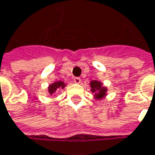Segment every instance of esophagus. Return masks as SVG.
I'll return each mask as SVG.
<instances>
[{"label":"esophagus","mask_w":155,"mask_h":155,"mask_svg":"<svg viewBox=\"0 0 155 155\" xmlns=\"http://www.w3.org/2000/svg\"><path fill=\"white\" fill-rule=\"evenodd\" d=\"M74 83H76V84H80V83H81V78L80 77L74 78Z\"/></svg>","instance_id":"1"}]
</instances>
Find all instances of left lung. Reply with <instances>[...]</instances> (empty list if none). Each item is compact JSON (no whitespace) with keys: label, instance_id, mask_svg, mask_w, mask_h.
<instances>
[{"label":"left lung","instance_id":"1","mask_svg":"<svg viewBox=\"0 0 155 155\" xmlns=\"http://www.w3.org/2000/svg\"><path fill=\"white\" fill-rule=\"evenodd\" d=\"M90 91L94 94V99L96 100H103L107 96L108 88L107 87L104 86L102 81L93 80L89 82Z\"/></svg>","mask_w":155,"mask_h":155}]
</instances>
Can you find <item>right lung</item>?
<instances>
[{
    "label": "right lung",
    "instance_id": "1",
    "mask_svg": "<svg viewBox=\"0 0 155 155\" xmlns=\"http://www.w3.org/2000/svg\"><path fill=\"white\" fill-rule=\"evenodd\" d=\"M67 86V84L63 81H54L52 83H51L50 85L48 86V93L50 94V96L53 95L57 90L59 89H63L65 87Z\"/></svg>",
    "mask_w": 155,
    "mask_h": 155
}]
</instances>
